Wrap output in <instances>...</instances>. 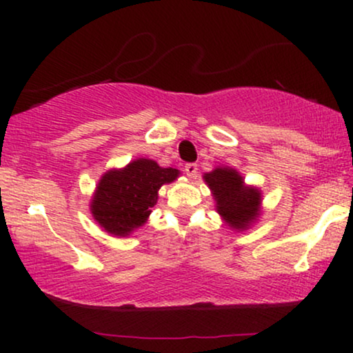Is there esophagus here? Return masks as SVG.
Segmentation results:
<instances>
[{
  "label": "esophagus",
  "mask_w": 353,
  "mask_h": 353,
  "mask_svg": "<svg viewBox=\"0 0 353 353\" xmlns=\"http://www.w3.org/2000/svg\"><path fill=\"white\" fill-rule=\"evenodd\" d=\"M185 172L190 178H194L197 175V163H186Z\"/></svg>",
  "instance_id": "esophagus-1"
}]
</instances>
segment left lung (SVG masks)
<instances>
[{
	"mask_svg": "<svg viewBox=\"0 0 353 353\" xmlns=\"http://www.w3.org/2000/svg\"><path fill=\"white\" fill-rule=\"evenodd\" d=\"M216 202V212L226 225L234 230H248L260 215L262 192L254 186H245L243 176L234 168L216 167L204 175Z\"/></svg>",
	"mask_w": 353,
	"mask_h": 353,
	"instance_id": "obj_1",
	"label": "left lung"
}]
</instances>
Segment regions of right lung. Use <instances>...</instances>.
Listing matches in <instances>:
<instances>
[{
    "mask_svg": "<svg viewBox=\"0 0 353 353\" xmlns=\"http://www.w3.org/2000/svg\"><path fill=\"white\" fill-rule=\"evenodd\" d=\"M180 175L176 168L159 167L151 159H137L123 168L105 172L91 199V214L108 233L128 236L148 221L159 190Z\"/></svg>",
    "mask_w": 353,
    "mask_h": 353,
    "instance_id": "add662e5",
    "label": "right lung"
}]
</instances>
